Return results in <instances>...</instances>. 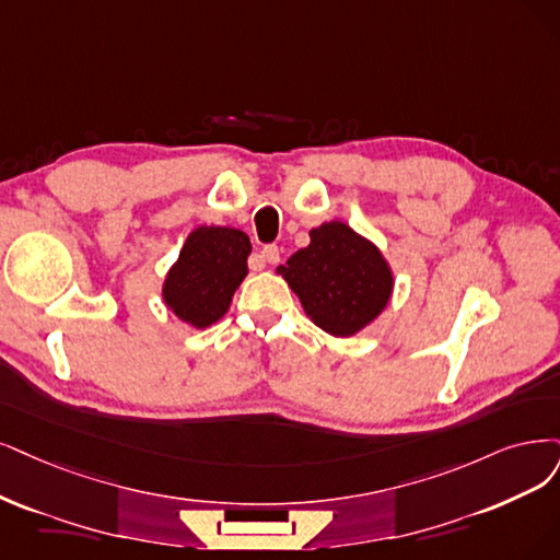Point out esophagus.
Masks as SVG:
<instances>
[{
  "instance_id": "esophagus-1",
  "label": "esophagus",
  "mask_w": 560,
  "mask_h": 560,
  "mask_svg": "<svg viewBox=\"0 0 560 560\" xmlns=\"http://www.w3.org/2000/svg\"><path fill=\"white\" fill-rule=\"evenodd\" d=\"M260 258H262L265 262H269V265H277V262L281 260V252H279V246H277V244H267V246H262Z\"/></svg>"
}]
</instances>
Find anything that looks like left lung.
Listing matches in <instances>:
<instances>
[{"label":"left lung","instance_id":"1","mask_svg":"<svg viewBox=\"0 0 560 560\" xmlns=\"http://www.w3.org/2000/svg\"><path fill=\"white\" fill-rule=\"evenodd\" d=\"M312 242L277 267L306 316L332 337H353L374 323L389 302L392 269L381 248L343 221L308 233Z\"/></svg>","mask_w":560,"mask_h":560}]
</instances>
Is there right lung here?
<instances>
[{
	"label": "right lung",
	"instance_id": "right-lung-1",
	"mask_svg": "<svg viewBox=\"0 0 560 560\" xmlns=\"http://www.w3.org/2000/svg\"><path fill=\"white\" fill-rule=\"evenodd\" d=\"M252 242L237 228L198 225L186 237L177 262L163 281V302L173 314L198 329L225 316L244 281Z\"/></svg>",
	"mask_w": 560,
	"mask_h": 560
}]
</instances>
